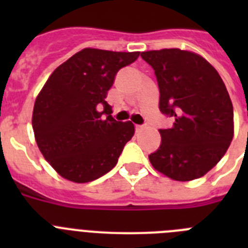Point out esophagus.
<instances>
[{
    "instance_id": "34e87169",
    "label": "esophagus",
    "mask_w": 248,
    "mask_h": 248,
    "mask_svg": "<svg viewBox=\"0 0 248 248\" xmlns=\"http://www.w3.org/2000/svg\"><path fill=\"white\" fill-rule=\"evenodd\" d=\"M144 128H145L144 125H135V130H137V131H141Z\"/></svg>"
}]
</instances>
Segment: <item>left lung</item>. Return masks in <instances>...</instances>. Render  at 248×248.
I'll return each instance as SVG.
<instances>
[{
	"label": "left lung",
	"instance_id": "left-lung-1",
	"mask_svg": "<svg viewBox=\"0 0 248 248\" xmlns=\"http://www.w3.org/2000/svg\"><path fill=\"white\" fill-rule=\"evenodd\" d=\"M153 67L160 111L174 118L160 129L149 155L155 170L176 181L199 179L222 159L233 138V107L217 71L200 54L179 48L141 52Z\"/></svg>",
	"mask_w": 248,
	"mask_h": 248
}]
</instances>
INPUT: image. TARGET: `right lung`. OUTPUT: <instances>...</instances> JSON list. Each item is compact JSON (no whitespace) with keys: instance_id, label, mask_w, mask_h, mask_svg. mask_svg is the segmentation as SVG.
<instances>
[{"instance_id":"1","label":"right lung","mask_w":248,"mask_h":248,"mask_svg":"<svg viewBox=\"0 0 248 248\" xmlns=\"http://www.w3.org/2000/svg\"><path fill=\"white\" fill-rule=\"evenodd\" d=\"M139 54L84 48L57 67L37 95L32 114L37 145L67 180L84 184L110 171L134 135V124L114 119L105 98L118 71Z\"/></svg>"}]
</instances>
